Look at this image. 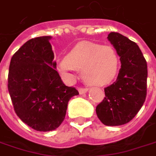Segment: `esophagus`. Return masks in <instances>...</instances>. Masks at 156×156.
Masks as SVG:
<instances>
[{
	"instance_id": "1",
	"label": "esophagus",
	"mask_w": 156,
	"mask_h": 156,
	"mask_svg": "<svg viewBox=\"0 0 156 156\" xmlns=\"http://www.w3.org/2000/svg\"><path fill=\"white\" fill-rule=\"evenodd\" d=\"M87 90H88V88H87V87H79V88H78V92H79V94L87 93Z\"/></svg>"
}]
</instances>
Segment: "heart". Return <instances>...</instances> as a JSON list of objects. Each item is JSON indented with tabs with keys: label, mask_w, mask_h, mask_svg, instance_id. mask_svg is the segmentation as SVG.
<instances>
[{
	"label": "heart",
	"mask_w": 156,
	"mask_h": 156,
	"mask_svg": "<svg viewBox=\"0 0 156 156\" xmlns=\"http://www.w3.org/2000/svg\"><path fill=\"white\" fill-rule=\"evenodd\" d=\"M120 67L117 53L112 47L82 41L59 62L62 72L82 70L83 79L96 86H104L116 78Z\"/></svg>",
	"instance_id": "heart-1"
}]
</instances>
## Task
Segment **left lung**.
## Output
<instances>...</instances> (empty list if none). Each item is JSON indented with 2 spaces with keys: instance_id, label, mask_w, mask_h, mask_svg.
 <instances>
[{
  "instance_id": "8db88e82",
  "label": "left lung",
  "mask_w": 156,
  "mask_h": 156,
  "mask_svg": "<svg viewBox=\"0 0 156 156\" xmlns=\"http://www.w3.org/2000/svg\"><path fill=\"white\" fill-rule=\"evenodd\" d=\"M108 41L120 57L121 69L116 80L105 88L106 98L97 106L99 120L106 126L130 122L146 98L147 63L137 44L117 32H110Z\"/></svg>"
}]
</instances>
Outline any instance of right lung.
Wrapping results in <instances>:
<instances>
[{"mask_svg":"<svg viewBox=\"0 0 156 156\" xmlns=\"http://www.w3.org/2000/svg\"><path fill=\"white\" fill-rule=\"evenodd\" d=\"M50 39L38 37L24 43L12 56L8 75V90L17 115L41 132L61 125L69 99L78 95L56 70Z\"/></svg>","mask_w":156,"mask_h":156,"instance_id":"1","label":"right lung"}]
</instances>
